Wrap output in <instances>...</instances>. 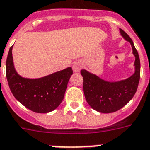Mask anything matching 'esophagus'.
Wrapping results in <instances>:
<instances>
[{"mask_svg":"<svg viewBox=\"0 0 150 150\" xmlns=\"http://www.w3.org/2000/svg\"><path fill=\"white\" fill-rule=\"evenodd\" d=\"M82 67V64L80 61H75V62L73 63L72 69L75 72H79V71L81 70Z\"/></svg>","mask_w":150,"mask_h":150,"instance_id":"1","label":"esophagus"}]
</instances>
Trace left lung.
<instances>
[{
	"label": "left lung",
	"mask_w": 150,
	"mask_h": 150,
	"mask_svg": "<svg viewBox=\"0 0 150 150\" xmlns=\"http://www.w3.org/2000/svg\"><path fill=\"white\" fill-rule=\"evenodd\" d=\"M120 33L126 41L129 42L132 48L135 60V72L126 79L117 82H109L82 69L83 91L87 103L90 107L100 113H113L125 106L137 90L140 79V60L133 41L128 34L120 29Z\"/></svg>",
	"instance_id": "8db88e82"
}]
</instances>
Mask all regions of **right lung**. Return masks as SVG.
Instances as JSON below:
<instances>
[{
	"instance_id": "right-lung-1",
	"label": "right lung",
	"mask_w": 150,
	"mask_h": 150,
	"mask_svg": "<svg viewBox=\"0 0 150 150\" xmlns=\"http://www.w3.org/2000/svg\"><path fill=\"white\" fill-rule=\"evenodd\" d=\"M12 47L6 61V77L15 98L30 110L45 114L61 104L68 81L73 73L71 67L38 79L23 78L14 66Z\"/></svg>"
}]
</instances>
